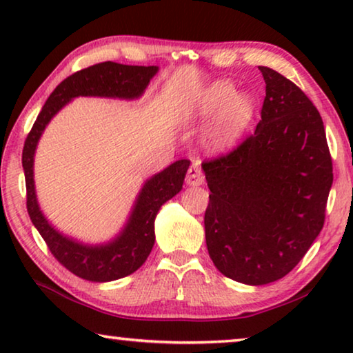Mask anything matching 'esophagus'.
I'll return each instance as SVG.
<instances>
[{
  "mask_svg": "<svg viewBox=\"0 0 353 353\" xmlns=\"http://www.w3.org/2000/svg\"><path fill=\"white\" fill-rule=\"evenodd\" d=\"M187 181L188 185H193V187H198V185H202L204 183V172H202L201 166L198 165H193L190 166V170L187 172Z\"/></svg>",
  "mask_w": 353,
  "mask_h": 353,
  "instance_id": "34e87169",
  "label": "esophagus"
}]
</instances>
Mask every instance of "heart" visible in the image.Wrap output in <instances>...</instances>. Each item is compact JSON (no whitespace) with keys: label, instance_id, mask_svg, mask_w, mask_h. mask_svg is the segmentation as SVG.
<instances>
[{"label":"heart","instance_id":"heart-1","mask_svg":"<svg viewBox=\"0 0 353 353\" xmlns=\"http://www.w3.org/2000/svg\"><path fill=\"white\" fill-rule=\"evenodd\" d=\"M194 112L204 118L218 115L212 140L216 146H230L252 123L255 101L248 93H236L230 81H218L199 94Z\"/></svg>","mask_w":353,"mask_h":353}]
</instances>
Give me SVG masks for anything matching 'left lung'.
Segmentation results:
<instances>
[{
	"mask_svg": "<svg viewBox=\"0 0 353 353\" xmlns=\"http://www.w3.org/2000/svg\"><path fill=\"white\" fill-rule=\"evenodd\" d=\"M266 82L261 121L227 154L202 163L210 188L204 224L213 265L246 285L285 277L324 227L333 165L312 101L277 71Z\"/></svg>",
	"mask_w": 353,
	"mask_h": 353,
	"instance_id": "8db88e82",
	"label": "left lung"
}]
</instances>
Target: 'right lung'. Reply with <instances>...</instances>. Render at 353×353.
<instances>
[{"label":"right lung","instance_id":"add662e5","mask_svg":"<svg viewBox=\"0 0 353 353\" xmlns=\"http://www.w3.org/2000/svg\"><path fill=\"white\" fill-rule=\"evenodd\" d=\"M157 67H137L103 62L76 71L63 79L46 99L23 148V170L26 181V208L35 229L43 238L54 259L74 276L90 282H112L135 272L151 254L155 235L154 219L159 208L181 191L190 160H177L145 183L137 199L128 225L117 240L105 246H83L59 234L41 214L34 190V152L50 119L76 97L139 98Z\"/></svg>","mask_w":353,"mask_h":353}]
</instances>
